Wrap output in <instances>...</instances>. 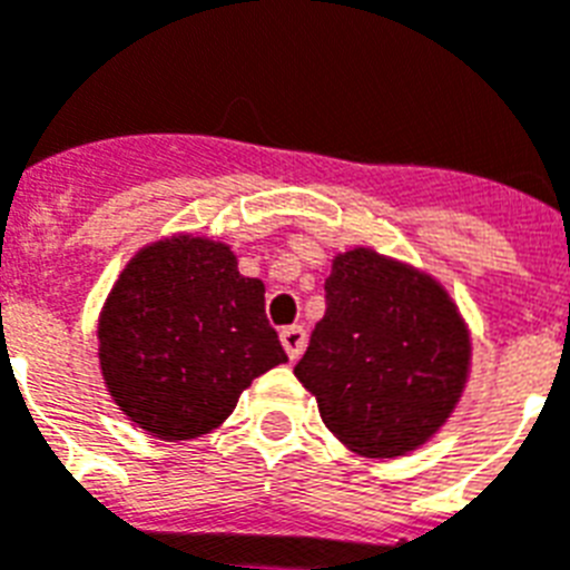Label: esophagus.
Segmentation results:
<instances>
[{
	"instance_id": "34e87169",
	"label": "esophagus",
	"mask_w": 570,
	"mask_h": 570,
	"mask_svg": "<svg viewBox=\"0 0 570 570\" xmlns=\"http://www.w3.org/2000/svg\"><path fill=\"white\" fill-rule=\"evenodd\" d=\"M282 346H285V352H288V358L296 361L299 355H303V346H305V328L303 326H288L282 328L279 335Z\"/></svg>"
}]
</instances>
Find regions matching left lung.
I'll use <instances>...</instances> for the list:
<instances>
[{
	"mask_svg": "<svg viewBox=\"0 0 570 570\" xmlns=\"http://www.w3.org/2000/svg\"><path fill=\"white\" fill-rule=\"evenodd\" d=\"M472 335L449 291L373 247L332 258L326 314L294 375L320 416L361 458H404L458 407Z\"/></svg>",
	"mask_w": 570,
	"mask_h": 570,
	"instance_id": "8db88e82",
	"label": "left lung"
}]
</instances>
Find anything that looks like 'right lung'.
I'll use <instances>...</instances> for the list:
<instances>
[{
	"label": "right lung",
	"mask_w": 570,
	"mask_h": 570,
	"mask_svg": "<svg viewBox=\"0 0 570 570\" xmlns=\"http://www.w3.org/2000/svg\"><path fill=\"white\" fill-rule=\"evenodd\" d=\"M96 335L112 402L168 443L224 425L253 379L288 361L262 279L238 274L229 244L191 233L145 244L127 262Z\"/></svg>",
	"instance_id": "right-lung-1"
}]
</instances>
